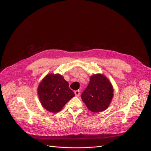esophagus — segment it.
I'll list each match as a JSON object with an SVG mask.
<instances>
[{"label": "esophagus", "instance_id": "34e87169", "mask_svg": "<svg viewBox=\"0 0 151 151\" xmlns=\"http://www.w3.org/2000/svg\"><path fill=\"white\" fill-rule=\"evenodd\" d=\"M75 96H76L78 97V96H80V91L79 90H75Z\"/></svg>", "mask_w": 151, "mask_h": 151}]
</instances>
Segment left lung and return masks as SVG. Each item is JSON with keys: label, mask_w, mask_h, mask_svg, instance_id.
Listing matches in <instances>:
<instances>
[{"label": "left lung", "mask_w": 151, "mask_h": 151, "mask_svg": "<svg viewBox=\"0 0 151 151\" xmlns=\"http://www.w3.org/2000/svg\"><path fill=\"white\" fill-rule=\"evenodd\" d=\"M113 97V88L106 77L102 74L90 76V82L81 95L87 108L93 113L106 110Z\"/></svg>", "instance_id": "1"}]
</instances>
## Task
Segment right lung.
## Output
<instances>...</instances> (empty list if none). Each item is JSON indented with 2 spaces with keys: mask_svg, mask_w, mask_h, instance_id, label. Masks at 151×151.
Returning <instances> with one entry per match:
<instances>
[{
  "mask_svg": "<svg viewBox=\"0 0 151 151\" xmlns=\"http://www.w3.org/2000/svg\"><path fill=\"white\" fill-rule=\"evenodd\" d=\"M38 96L42 106L55 113L61 111L75 93L61 75L51 73L47 75L38 85Z\"/></svg>",
  "mask_w": 151,
  "mask_h": 151,
  "instance_id": "add662e5",
  "label": "right lung"
}]
</instances>
